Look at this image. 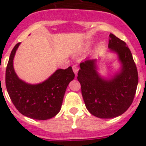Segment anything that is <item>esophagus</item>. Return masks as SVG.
Returning <instances> with one entry per match:
<instances>
[{"label":"esophagus","mask_w":146,"mask_h":146,"mask_svg":"<svg viewBox=\"0 0 146 146\" xmlns=\"http://www.w3.org/2000/svg\"><path fill=\"white\" fill-rule=\"evenodd\" d=\"M72 68H73V72H74L76 76H77L78 70H79V69H78V66L76 65V64H74V65H73V66H72Z\"/></svg>","instance_id":"esophagus-1"}]
</instances>
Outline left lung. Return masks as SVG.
I'll return each mask as SVG.
<instances>
[{
	"instance_id": "8db88e82",
	"label": "left lung",
	"mask_w": 146,
	"mask_h": 146,
	"mask_svg": "<svg viewBox=\"0 0 146 146\" xmlns=\"http://www.w3.org/2000/svg\"><path fill=\"white\" fill-rule=\"evenodd\" d=\"M108 48L117 54L122 64L120 73L103 79L96 69V59L80 64L77 80L88 111L97 117L110 119L121 115L133 103L138 85V72L131 51L123 41L110 34Z\"/></svg>"
}]
</instances>
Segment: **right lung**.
Instances as JSON below:
<instances>
[{
    "instance_id": "right-lung-1",
    "label": "right lung",
    "mask_w": 146,
    "mask_h": 146,
    "mask_svg": "<svg viewBox=\"0 0 146 146\" xmlns=\"http://www.w3.org/2000/svg\"><path fill=\"white\" fill-rule=\"evenodd\" d=\"M19 43L13 48L6 69V87L13 104L19 112L35 120H48L61 108L66 87L74 79L71 66L59 69L47 80L36 85L28 84L19 79L13 69V57Z\"/></svg>"
}]
</instances>
